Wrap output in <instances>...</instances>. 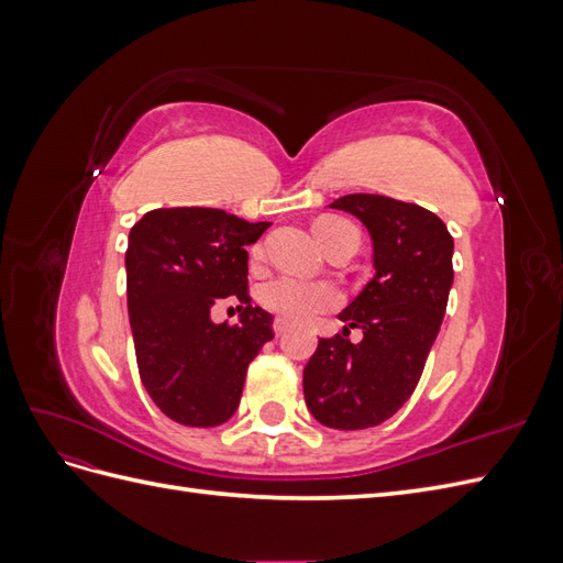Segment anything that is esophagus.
<instances>
[{"label": "esophagus", "instance_id": "1", "mask_svg": "<svg viewBox=\"0 0 563 563\" xmlns=\"http://www.w3.org/2000/svg\"><path fill=\"white\" fill-rule=\"evenodd\" d=\"M272 329H275V333H277V335H284V333L288 331V321H286L284 317H277V319H275V323H272Z\"/></svg>", "mask_w": 563, "mask_h": 563}]
</instances>
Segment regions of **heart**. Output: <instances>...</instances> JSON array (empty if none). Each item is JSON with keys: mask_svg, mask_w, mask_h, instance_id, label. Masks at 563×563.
<instances>
[{"mask_svg": "<svg viewBox=\"0 0 563 563\" xmlns=\"http://www.w3.org/2000/svg\"><path fill=\"white\" fill-rule=\"evenodd\" d=\"M354 230V225L345 218L338 216H321L314 220V236L317 242H321L323 236H329L335 230ZM261 302L263 308L269 312H275L288 321H312L319 314L333 310L340 302L338 288L327 284V282H317L308 277H298V275H284L277 279H269L261 288Z\"/></svg>", "mask_w": 563, "mask_h": 563, "instance_id": "obj_1", "label": "heart"}]
</instances>
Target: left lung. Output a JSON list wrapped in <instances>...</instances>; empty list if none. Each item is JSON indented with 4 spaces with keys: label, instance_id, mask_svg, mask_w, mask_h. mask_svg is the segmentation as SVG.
<instances>
[{
    "label": "left lung",
    "instance_id": "1",
    "mask_svg": "<svg viewBox=\"0 0 563 563\" xmlns=\"http://www.w3.org/2000/svg\"><path fill=\"white\" fill-rule=\"evenodd\" d=\"M331 209L366 225L376 275L340 312L302 371L310 413L333 430L376 428L413 395L446 312L453 236L432 211L383 195H345ZM362 328V344L346 338Z\"/></svg>",
    "mask_w": 563,
    "mask_h": 563
}]
</instances>
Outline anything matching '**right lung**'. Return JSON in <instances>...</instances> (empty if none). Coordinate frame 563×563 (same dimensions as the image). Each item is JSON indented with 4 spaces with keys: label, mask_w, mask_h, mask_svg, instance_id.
<instances>
[{
    "label": "right lung",
    "mask_w": 563,
    "mask_h": 563,
    "mask_svg": "<svg viewBox=\"0 0 563 563\" xmlns=\"http://www.w3.org/2000/svg\"><path fill=\"white\" fill-rule=\"evenodd\" d=\"M269 223L220 209H155L131 228L126 298L141 380L159 411L187 428H216L240 406L246 368L275 338L272 314L253 308L249 253ZM223 297L241 323L210 321Z\"/></svg>",
    "instance_id": "1"
}]
</instances>
